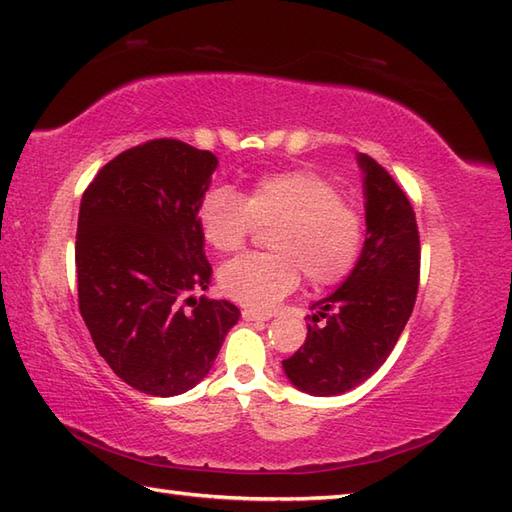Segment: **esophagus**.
Segmentation results:
<instances>
[{"label":"esophagus","mask_w":512,"mask_h":512,"mask_svg":"<svg viewBox=\"0 0 512 512\" xmlns=\"http://www.w3.org/2000/svg\"><path fill=\"white\" fill-rule=\"evenodd\" d=\"M242 316H244V320H270V318H272V314L251 310V307H244V310H242Z\"/></svg>","instance_id":"obj_1"}]
</instances>
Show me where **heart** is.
Instances as JSON below:
<instances>
[{
  "instance_id": "1",
  "label": "heart",
  "mask_w": 512,
  "mask_h": 512,
  "mask_svg": "<svg viewBox=\"0 0 512 512\" xmlns=\"http://www.w3.org/2000/svg\"><path fill=\"white\" fill-rule=\"evenodd\" d=\"M272 224L270 253L235 257L220 268V288L231 299L272 307L301 283V272L325 288L358 266L366 240L364 213L316 172L261 176L244 196L216 187L198 205L202 240L218 253L240 251L259 227Z\"/></svg>"
}]
</instances>
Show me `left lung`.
<instances>
[{"label":"left lung","instance_id":"left-lung-1","mask_svg":"<svg viewBox=\"0 0 512 512\" xmlns=\"http://www.w3.org/2000/svg\"><path fill=\"white\" fill-rule=\"evenodd\" d=\"M358 161L366 196L360 261L338 292L312 305L303 347L283 360L290 382L318 397L355 388L386 362L419 290L421 242L410 200L373 157L358 154Z\"/></svg>","mask_w":512,"mask_h":512}]
</instances>
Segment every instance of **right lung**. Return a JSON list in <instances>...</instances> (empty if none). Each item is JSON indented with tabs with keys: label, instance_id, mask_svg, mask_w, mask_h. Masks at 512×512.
Returning a JSON list of instances; mask_svg holds the SVG:
<instances>
[{
	"label": "right lung",
	"instance_id": "1",
	"mask_svg": "<svg viewBox=\"0 0 512 512\" xmlns=\"http://www.w3.org/2000/svg\"><path fill=\"white\" fill-rule=\"evenodd\" d=\"M216 165L209 150L150 139L117 154L82 194L80 314L113 373L146 395L194 388L240 318L231 301H183L211 279L198 205Z\"/></svg>",
	"mask_w": 512,
	"mask_h": 512
}]
</instances>
